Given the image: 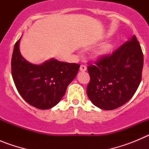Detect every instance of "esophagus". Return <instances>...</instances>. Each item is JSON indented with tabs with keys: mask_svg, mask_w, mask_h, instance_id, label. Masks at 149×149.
<instances>
[{
	"mask_svg": "<svg viewBox=\"0 0 149 149\" xmlns=\"http://www.w3.org/2000/svg\"><path fill=\"white\" fill-rule=\"evenodd\" d=\"M86 69H87V68H86V66L85 65H81V67H80V70L81 71V72H85V71H86Z\"/></svg>",
	"mask_w": 149,
	"mask_h": 149,
	"instance_id": "esophagus-1",
	"label": "esophagus"
}]
</instances>
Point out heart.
Wrapping results in <instances>:
<instances>
[{
    "label": "heart",
    "instance_id": "obj_1",
    "mask_svg": "<svg viewBox=\"0 0 149 149\" xmlns=\"http://www.w3.org/2000/svg\"><path fill=\"white\" fill-rule=\"evenodd\" d=\"M111 45L110 44H105L104 45H102L101 48L98 49V51H97L96 53V55L98 56H104L107 54H108L109 52L111 50Z\"/></svg>",
    "mask_w": 149,
    "mask_h": 149
}]
</instances>
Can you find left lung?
Returning a JSON list of instances; mask_svg holds the SVG:
<instances>
[{"mask_svg": "<svg viewBox=\"0 0 149 149\" xmlns=\"http://www.w3.org/2000/svg\"><path fill=\"white\" fill-rule=\"evenodd\" d=\"M143 54L135 35L110 54L89 63L90 81L86 93L91 101L106 110L116 109L136 93L142 80Z\"/></svg>", "mask_w": 149, "mask_h": 149, "instance_id": "1", "label": "left lung"}]
</instances>
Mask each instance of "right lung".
I'll return each mask as SVG.
<instances>
[{
    "label": "right lung",
    "instance_id": "right-lung-1",
    "mask_svg": "<svg viewBox=\"0 0 149 149\" xmlns=\"http://www.w3.org/2000/svg\"><path fill=\"white\" fill-rule=\"evenodd\" d=\"M18 39L11 61L12 76L15 87L29 104L41 110L50 109L59 103L67 86L77 75L80 65L52 60L34 65L22 57Z\"/></svg>",
    "mask_w": 149,
    "mask_h": 149
}]
</instances>
